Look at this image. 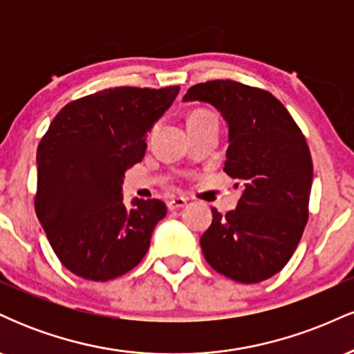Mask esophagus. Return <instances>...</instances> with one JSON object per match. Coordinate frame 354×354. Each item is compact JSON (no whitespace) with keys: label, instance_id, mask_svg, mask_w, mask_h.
Listing matches in <instances>:
<instances>
[{"label":"esophagus","instance_id":"34e87169","mask_svg":"<svg viewBox=\"0 0 354 354\" xmlns=\"http://www.w3.org/2000/svg\"><path fill=\"white\" fill-rule=\"evenodd\" d=\"M186 205H188V200H186V198L176 196V198H171V200L168 201V209H169V211L181 209V208H185Z\"/></svg>","mask_w":354,"mask_h":354}]
</instances>
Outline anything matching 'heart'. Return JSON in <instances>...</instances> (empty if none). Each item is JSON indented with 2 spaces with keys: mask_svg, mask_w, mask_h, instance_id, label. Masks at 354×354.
Segmentation results:
<instances>
[{
  "mask_svg": "<svg viewBox=\"0 0 354 354\" xmlns=\"http://www.w3.org/2000/svg\"><path fill=\"white\" fill-rule=\"evenodd\" d=\"M208 118H214L211 113L208 111H194L193 115L189 116L188 121H196V120H208Z\"/></svg>",
  "mask_w": 354,
  "mask_h": 354,
  "instance_id": "b5f03b06",
  "label": "heart"
}]
</instances>
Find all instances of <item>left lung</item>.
<instances>
[{
  "label": "left lung",
  "instance_id": "8db88e82",
  "mask_svg": "<svg viewBox=\"0 0 354 354\" xmlns=\"http://www.w3.org/2000/svg\"><path fill=\"white\" fill-rule=\"evenodd\" d=\"M185 103L211 104L228 126L225 171L241 189L236 208L200 238L206 261L239 283H259L281 271L308 221L313 163L301 129L263 89L230 80L189 88Z\"/></svg>",
  "mask_w": 354,
  "mask_h": 354
}]
</instances>
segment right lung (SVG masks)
Segmentation results:
<instances>
[{"label":"right lung","instance_id":"add662e5","mask_svg":"<svg viewBox=\"0 0 354 354\" xmlns=\"http://www.w3.org/2000/svg\"><path fill=\"white\" fill-rule=\"evenodd\" d=\"M178 93L180 86L103 89L66 104L39 141L36 216L59 261L80 278H118L148 251L166 205L135 198L128 208L121 188Z\"/></svg>","mask_w":354,"mask_h":354}]
</instances>
